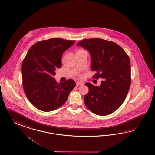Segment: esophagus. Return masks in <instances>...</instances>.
I'll return each mask as SVG.
<instances>
[{"instance_id": "obj_1", "label": "esophagus", "mask_w": 155, "mask_h": 155, "mask_svg": "<svg viewBox=\"0 0 155 155\" xmlns=\"http://www.w3.org/2000/svg\"><path fill=\"white\" fill-rule=\"evenodd\" d=\"M83 84L81 82H77L76 83V86L77 87H79V86H80V85H82Z\"/></svg>"}]
</instances>
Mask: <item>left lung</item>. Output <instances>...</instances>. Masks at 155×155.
I'll list each match as a JSON object with an SVG mask.
<instances>
[{
    "mask_svg": "<svg viewBox=\"0 0 155 155\" xmlns=\"http://www.w3.org/2000/svg\"><path fill=\"white\" fill-rule=\"evenodd\" d=\"M90 52L91 68L101 78L100 86L85 85L89 92L84 96L86 107L95 114L108 115L117 110L125 100L130 85V58L120 46L99 38L81 40L78 44Z\"/></svg>",
    "mask_w": 155,
    "mask_h": 155,
    "instance_id": "left-lung-1",
    "label": "left lung"
}]
</instances>
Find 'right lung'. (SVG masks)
Returning <instances> with one entry per match:
<instances>
[{
    "instance_id": "obj_1",
    "label": "right lung",
    "mask_w": 155,
    "mask_h": 155,
    "mask_svg": "<svg viewBox=\"0 0 155 155\" xmlns=\"http://www.w3.org/2000/svg\"><path fill=\"white\" fill-rule=\"evenodd\" d=\"M75 42L52 38L37 42L28 50L21 66L23 86L28 99L38 110L59 108L74 88V80L58 83L54 76L56 68L61 67L63 54Z\"/></svg>"
}]
</instances>
